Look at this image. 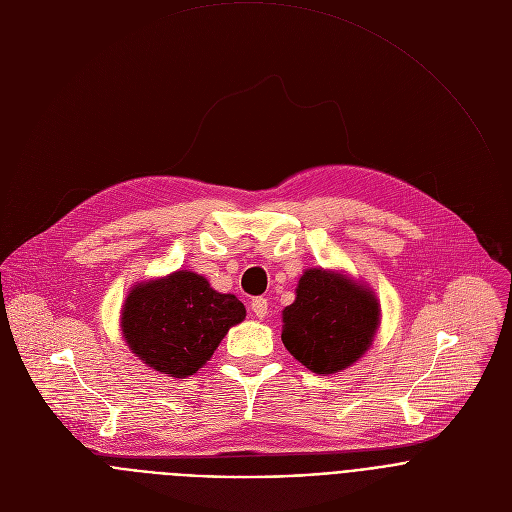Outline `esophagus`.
<instances>
[{
    "label": "esophagus",
    "mask_w": 512,
    "mask_h": 512,
    "mask_svg": "<svg viewBox=\"0 0 512 512\" xmlns=\"http://www.w3.org/2000/svg\"><path fill=\"white\" fill-rule=\"evenodd\" d=\"M250 307H252V311H254V315H256L258 319H264V317H266V313H268V301H266L264 297H256V299H252Z\"/></svg>",
    "instance_id": "obj_1"
}]
</instances>
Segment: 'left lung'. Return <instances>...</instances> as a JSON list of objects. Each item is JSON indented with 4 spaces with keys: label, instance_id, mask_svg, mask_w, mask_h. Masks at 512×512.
<instances>
[{
    "label": "left lung",
    "instance_id": "obj_1",
    "mask_svg": "<svg viewBox=\"0 0 512 512\" xmlns=\"http://www.w3.org/2000/svg\"><path fill=\"white\" fill-rule=\"evenodd\" d=\"M380 321L376 297L350 278L307 270L293 305L282 309V344L315 374L352 366L372 344Z\"/></svg>",
    "mask_w": 512,
    "mask_h": 512
}]
</instances>
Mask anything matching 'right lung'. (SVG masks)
<instances>
[{
    "instance_id": "obj_1",
    "label": "right lung",
    "mask_w": 512,
    "mask_h": 512,
    "mask_svg": "<svg viewBox=\"0 0 512 512\" xmlns=\"http://www.w3.org/2000/svg\"><path fill=\"white\" fill-rule=\"evenodd\" d=\"M244 317L246 309L234 295H221L203 276L179 270L134 287L122 311V331L144 364L185 378Z\"/></svg>"
}]
</instances>
